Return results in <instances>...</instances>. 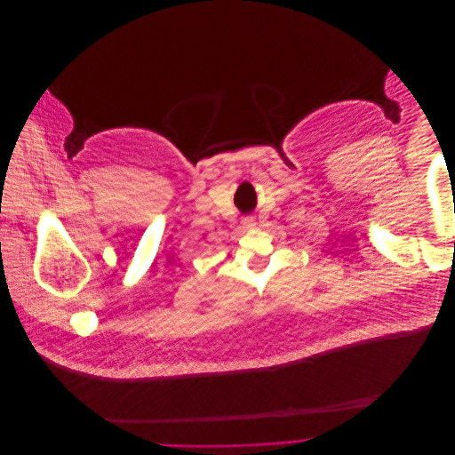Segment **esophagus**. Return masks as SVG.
<instances>
[{
    "label": "esophagus",
    "instance_id": "esophagus-1",
    "mask_svg": "<svg viewBox=\"0 0 455 455\" xmlns=\"http://www.w3.org/2000/svg\"><path fill=\"white\" fill-rule=\"evenodd\" d=\"M242 226H243L245 229H252V228L256 226V222H254V219L247 217V219H243V220H242Z\"/></svg>",
    "mask_w": 455,
    "mask_h": 455
}]
</instances>
